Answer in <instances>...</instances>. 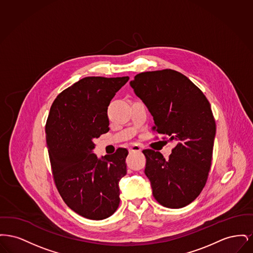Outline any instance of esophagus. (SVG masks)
Returning a JSON list of instances; mask_svg holds the SVG:
<instances>
[{
  "label": "esophagus",
  "mask_w": 253,
  "mask_h": 253,
  "mask_svg": "<svg viewBox=\"0 0 253 253\" xmlns=\"http://www.w3.org/2000/svg\"><path fill=\"white\" fill-rule=\"evenodd\" d=\"M129 152H130V153H133V152H138V153H140V152H141V148H140V146H138V145H132V146H131V147L129 148Z\"/></svg>",
  "instance_id": "1"
}]
</instances>
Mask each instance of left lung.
Segmentation results:
<instances>
[{
	"instance_id": "8db88e82",
	"label": "left lung",
	"mask_w": 253,
	"mask_h": 253,
	"mask_svg": "<svg viewBox=\"0 0 253 253\" xmlns=\"http://www.w3.org/2000/svg\"><path fill=\"white\" fill-rule=\"evenodd\" d=\"M130 85L153 116V130L176 142L167 160L159 152L143 151L153 195L166 208H183L202 192L211 165L216 125L211 104L186 76L171 69L137 74Z\"/></svg>"
}]
</instances>
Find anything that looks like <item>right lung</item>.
<instances>
[{"instance_id": "add662e5", "label": "right lung", "mask_w": 253, "mask_h": 253, "mask_svg": "<svg viewBox=\"0 0 253 253\" xmlns=\"http://www.w3.org/2000/svg\"><path fill=\"white\" fill-rule=\"evenodd\" d=\"M129 77H86L54 100L45 125L55 184L72 211L91 220L111 216L120 205L128 151L98 158L94 138L109 131L107 110Z\"/></svg>"}]
</instances>
